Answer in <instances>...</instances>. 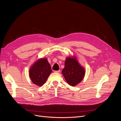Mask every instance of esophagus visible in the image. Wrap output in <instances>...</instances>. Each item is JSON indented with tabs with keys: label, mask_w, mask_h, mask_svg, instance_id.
<instances>
[{
	"label": "esophagus",
	"mask_w": 121,
	"mask_h": 121,
	"mask_svg": "<svg viewBox=\"0 0 121 121\" xmlns=\"http://www.w3.org/2000/svg\"><path fill=\"white\" fill-rule=\"evenodd\" d=\"M54 72L58 73H59V72H60V70H57V71H54Z\"/></svg>",
	"instance_id": "esophagus-1"
}]
</instances>
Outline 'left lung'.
Returning <instances> with one entry per match:
<instances>
[{
  "mask_svg": "<svg viewBox=\"0 0 121 121\" xmlns=\"http://www.w3.org/2000/svg\"><path fill=\"white\" fill-rule=\"evenodd\" d=\"M62 73L69 85L75 86L83 80L85 70L79 64L76 57H68L65 59V67Z\"/></svg>",
  "mask_w": 121,
  "mask_h": 121,
  "instance_id": "8db88e82",
  "label": "left lung"
}]
</instances>
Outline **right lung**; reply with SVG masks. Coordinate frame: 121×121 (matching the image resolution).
I'll list each match as a JSON object with an SVG mask.
<instances>
[{
    "label": "right lung",
    "instance_id": "1",
    "mask_svg": "<svg viewBox=\"0 0 121 121\" xmlns=\"http://www.w3.org/2000/svg\"><path fill=\"white\" fill-rule=\"evenodd\" d=\"M52 72L47 58H41L34 63L29 70L30 78L34 84L43 86Z\"/></svg>",
    "mask_w": 121,
    "mask_h": 121
}]
</instances>
